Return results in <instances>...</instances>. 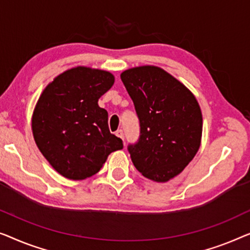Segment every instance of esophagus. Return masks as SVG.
Returning a JSON list of instances; mask_svg holds the SVG:
<instances>
[{
    "instance_id": "esophagus-1",
    "label": "esophagus",
    "mask_w": 250,
    "mask_h": 250,
    "mask_svg": "<svg viewBox=\"0 0 250 250\" xmlns=\"http://www.w3.org/2000/svg\"><path fill=\"white\" fill-rule=\"evenodd\" d=\"M115 135H117L119 138H121L122 140L125 139V133H124V130H121V129H119L117 132H115Z\"/></svg>"
}]
</instances>
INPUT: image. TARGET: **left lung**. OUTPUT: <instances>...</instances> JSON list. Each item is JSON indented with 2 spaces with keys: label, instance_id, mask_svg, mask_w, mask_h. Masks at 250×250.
I'll use <instances>...</instances> for the list:
<instances>
[{
  "label": "left lung",
  "instance_id": "left-lung-1",
  "mask_svg": "<svg viewBox=\"0 0 250 250\" xmlns=\"http://www.w3.org/2000/svg\"><path fill=\"white\" fill-rule=\"evenodd\" d=\"M139 119L140 136L128 150L144 177L167 182L181 173L202 140L203 117L194 94L170 73L143 65L121 73Z\"/></svg>",
  "mask_w": 250,
  "mask_h": 250
}]
</instances>
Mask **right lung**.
<instances>
[{
	"instance_id": "1",
	"label": "right lung",
	"mask_w": 250,
	"mask_h": 250,
	"mask_svg": "<svg viewBox=\"0 0 250 250\" xmlns=\"http://www.w3.org/2000/svg\"><path fill=\"white\" fill-rule=\"evenodd\" d=\"M104 70L77 66L48 83L35 107L31 128L35 143L56 172L71 180L97 173L112 152L124 148L112 135L107 111L98 98L113 86Z\"/></svg>"
}]
</instances>
